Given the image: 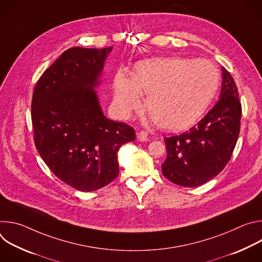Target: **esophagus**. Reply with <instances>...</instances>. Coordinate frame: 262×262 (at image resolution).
<instances>
[{"instance_id": "1", "label": "esophagus", "mask_w": 262, "mask_h": 262, "mask_svg": "<svg viewBox=\"0 0 262 262\" xmlns=\"http://www.w3.org/2000/svg\"><path fill=\"white\" fill-rule=\"evenodd\" d=\"M137 139L140 142H146L148 140V133L145 130H141L137 133Z\"/></svg>"}]
</instances>
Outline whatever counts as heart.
Listing matches in <instances>:
<instances>
[{"mask_svg": "<svg viewBox=\"0 0 262 262\" xmlns=\"http://www.w3.org/2000/svg\"><path fill=\"white\" fill-rule=\"evenodd\" d=\"M216 67L204 59L162 58L139 62L133 78H115V104L123 116L142 107L163 129L180 132L194 125L205 113L219 87Z\"/></svg>", "mask_w": 262, "mask_h": 262, "instance_id": "b5f03b06", "label": "heart"}]
</instances>
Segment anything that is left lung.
<instances>
[{"mask_svg": "<svg viewBox=\"0 0 262 262\" xmlns=\"http://www.w3.org/2000/svg\"><path fill=\"white\" fill-rule=\"evenodd\" d=\"M219 101L190 130L165 138L167 159L163 175L175 184L195 188L215 177L229 162L237 142L242 104L237 87L222 68Z\"/></svg>", "mask_w": 262, "mask_h": 262, "instance_id": "1", "label": "left lung"}]
</instances>
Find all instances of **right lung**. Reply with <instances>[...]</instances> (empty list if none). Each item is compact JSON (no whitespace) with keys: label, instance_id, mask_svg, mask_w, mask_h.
<instances>
[{"label":"right lung","instance_id":"obj_1","mask_svg":"<svg viewBox=\"0 0 262 262\" xmlns=\"http://www.w3.org/2000/svg\"><path fill=\"white\" fill-rule=\"evenodd\" d=\"M112 50L65 51L43 72L33 93L37 151L59 179L82 192L113 181L119 173V148L136 139L133 127L103 115L94 90Z\"/></svg>","mask_w":262,"mask_h":262}]
</instances>
